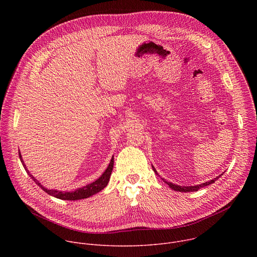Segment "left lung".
I'll list each match as a JSON object with an SVG mask.
<instances>
[{
    "instance_id": "8db88e82",
    "label": "left lung",
    "mask_w": 257,
    "mask_h": 257,
    "mask_svg": "<svg viewBox=\"0 0 257 257\" xmlns=\"http://www.w3.org/2000/svg\"><path fill=\"white\" fill-rule=\"evenodd\" d=\"M153 170H154V172H155L157 175H159L158 172H157V170L155 169V167H153ZM222 175H223V174L218 175L216 178H214V179H212V180H210V181H207V182H205V183H202V184L195 185V186H180V185L174 184V183H172V182H168V181H166V180L163 179V178H162V179H163V181L166 183V184L169 185L170 188H172V189L175 190V191H180V192H192V191H197L198 189H200V188H202V187H204V186H207V185H209V184H212V183H214V181H216Z\"/></svg>"
}]
</instances>
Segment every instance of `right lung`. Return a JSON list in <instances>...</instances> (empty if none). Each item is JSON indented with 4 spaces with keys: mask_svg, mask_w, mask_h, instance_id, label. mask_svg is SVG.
Returning <instances> with one entry per match:
<instances>
[{
    "mask_svg": "<svg viewBox=\"0 0 257 257\" xmlns=\"http://www.w3.org/2000/svg\"><path fill=\"white\" fill-rule=\"evenodd\" d=\"M19 158H20V161L24 167V169L26 170V172L28 173V175L30 176V178L38 184L45 192H47L48 194L56 197V198H59V199H63V200H79V199H84V198H87V197H90L92 196L93 194H96L97 192L101 191L106 185L107 183L109 181V178H111V174H112V171H113V167H114V157L112 158L111 162H109L106 170L102 173V175L97 179L95 180L94 182L90 183V184H87L86 186L84 187H81V188H78L76 189L75 191H60V190H54V189H48L46 187H44V185H42V183H40V181L36 180L30 173L29 171L26 169V166L24 165V162L22 160V156L20 155L19 153Z\"/></svg>",
    "mask_w": 257,
    "mask_h": 257,
    "instance_id": "1",
    "label": "right lung"
}]
</instances>
